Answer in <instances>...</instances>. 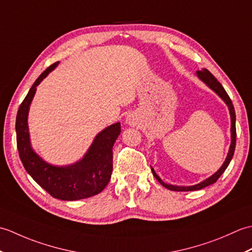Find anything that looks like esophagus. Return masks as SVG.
Segmentation results:
<instances>
[{"label":"esophagus","mask_w":252,"mask_h":252,"mask_svg":"<svg viewBox=\"0 0 252 252\" xmlns=\"http://www.w3.org/2000/svg\"><path fill=\"white\" fill-rule=\"evenodd\" d=\"M126 123L127 126H135L137 125V118L133 115V114H130L127 115L126 118Z\"/></svg>","instance_id":"obj_1"}]
</instances>
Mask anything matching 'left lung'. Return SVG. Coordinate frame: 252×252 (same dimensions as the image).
<instances>
[{"mask_svg":"<svg viewBox=\"0 0 252 252\" xmlns=\"http://www.w3.org/2000/svg\"><path fill=\"white\" fill-rule=\"evenodd\" d=\"M198 79L200 80L201 82L205 83L207 87L210 89L211 91H213L219 97H220L225 105L227 106L228 111H229V116H231V145H229L228 148V153L227 156L225 158V161L223 162V164L220 167L216 173H213L212 175L209 176L206 180L201 181L200 183L195 184V185H190V186H178V185H172V184H168L164 183V182L161 180V178L156 173V171L154 170V168H152V172L154 174L155 178L159 182L160 184L162 186H164L165 189H168L170 190H175V191H191V190H199L201 189H205V187L211 185L213 183H216L218 181V179L224 173V171L226 170V168L228 167L229 162L234 156V152H235V145H236V115H235V109L231 98L227 95V93L225 92V90L222 87V84L218 81V80L215 78L213 74L207 70L206 68H202L201 70H198L196 72Z\"/></svg>","mask_w":252,"mask_h":252,"instance_id":"left-lung-1","label":"left lung"}]
</instances>
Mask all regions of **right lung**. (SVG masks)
<instances>
[{
    "mask_svg": "<svg viewBox=\"0 0 252 252\" xmlns=\"http://www.w3.org/2000/svg\"><path fill=\"white\" fill-rule=\"evenodd\" d=\"M58 63H53L40 74L21 103L16 117V135L20 160L31 178L54 198L73 201L97 195L108 184L112 173V147L120 135L121 126L116 122L97 133L87 153L76 162L56 165L45 161L31 145L28 116L36 87Z\"/></svg>",
    "mask_w": 252,
    "mask_h": 252,
    "instance_id": "add662e5",
    "label": "right lung"
}]
</instances>
